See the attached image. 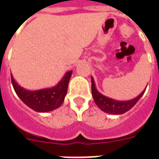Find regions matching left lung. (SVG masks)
Returning <instances> with one entry per match:
<instances>
[{"mask_svg":"<svg viewBox=\"0 0 159 159\" xmlns=\"http://www.w3.org/2000/svg\"><path fill=\"white\" fill-rule=\"evenodd\" d=\"M91 81L92 94H93L95 103L97 104L98 107L101 110H103V112L112 114V115H122L124 113L127 112L128 110H130L137 103V101L139 100L142 95L144 94L146 90V89H144L142 93H140L137 97L133 98V99L127 101H119L106 97V96L100 93L96 89L94 80L93 78V76L91 77ZM146 89H147V87H146Z\"/></svg>","mask_w":159,"mask_h":159,"instance_id":"obj_1","label":"left lung"}]
</instances>
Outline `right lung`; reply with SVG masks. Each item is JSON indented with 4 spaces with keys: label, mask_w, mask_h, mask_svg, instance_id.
I'll return each instance as SVG.
<instances>
[{
    "label": "right lung",
    "mask_w": 159,
    "mask_h": 159,
    "mask_svg": "<svg viewBox=\"0 0 159 159\" xmlns=\"http://www.w3.org/2000/svg\"><path fill=\"white\" fill-rule=\"evenodd\" d=\"M72 70L66 72L63 78L55 87L35 91H29L21 87L14 80L12 75H11V78L14 90L20 99L34 111L43 113L58 109L64 102Z\"/></svg>",
    "instance_id": "obj_1"
}]
</instances>
